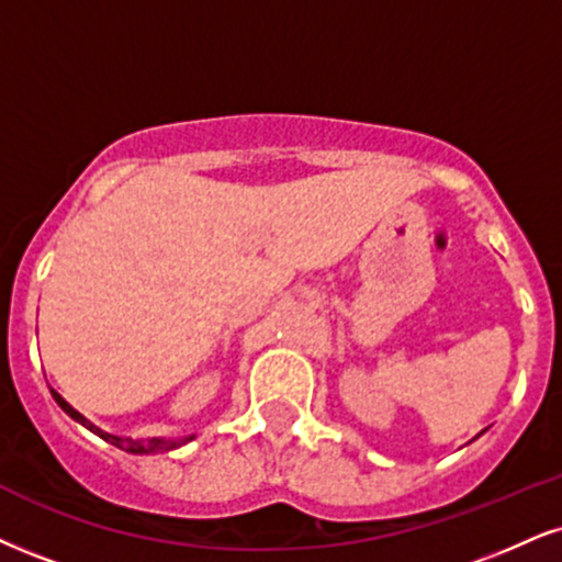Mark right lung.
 <instances>
[{"mask_svg": "<svg viewBox=\"0 0 562 562\" xmlns=\"http://www.w3.org/2000/svg\"><path fill=\"white\" fill-rule=\"evenodd\" d=\"M52 396H54V401H57V404L65 408V412L69 414V417H72L75 422H80L82 427H88L90 432H95L99 435V438H103L106 442H112V446H116V448H122V450H127V453H158V450H175V448H179V446H184L187 440H192V435L190 438H179V440H164V438H154V440H148V442H140V440H133V438H116V435H109V432H103V429H99L93 425V422H88L86 417H82V414L78 412V408H72L67 404L65 398L59 396L57 391H52Z\"/></svg>", "mask_w": 562, "mask_h": 562, "instance_id": "add662e5", "label": "right lung"}]
</instances>
